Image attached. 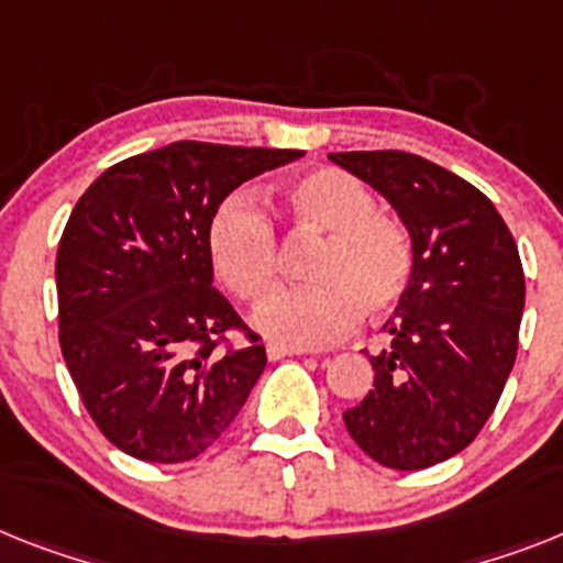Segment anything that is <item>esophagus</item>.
Segmentation results:
<instances>
[{"label":"esophagus","mask_w":563,"mask_h":563,"mask_svg":"<svg viewBox=\"0 0 563 563\" xmlns=\"http://www.w3.org/2000/svg\"><path fill=\"white\" fill-rule=\"evenodd\" d=\"M266 354H268V361H283V357H291V354H306V349H291V346H280V343H268Z\"/></svg>","instance_id":"34e87169"}]
</instances>
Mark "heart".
I'll use <instances>...</instances> for the list:
<instances>
[{
	"label": "heart",
	"instance_id": "heart-1",
	"mask_svg": "<svg viewBox=\"0 0 563 563\" xmlns=\"http://www.w3.org/2000/svg\"><path fill=\"white\" fill-rule=\"evenodd\" d=\"M297 234H314L303 266L309 286L283 291L257 314L268 338L320 346L340 338L357 314L380 318L400 303L415 268L412 238L398 217L377 211L375 194L343 168H314L280 191ZM209 252L238 300L263 303L277 283V238L249 197H229L209 223Z\"/></svg>",
	"mask_w": 563,
	"mask_h": 563
}]
</instances>
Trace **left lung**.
Masks as SVG:
<instances>
[{
	"label": "left lung",
	"instance_id": "obj_1",
	"mask_svg": "<svg viewBox=\"0 0 563 563\" xmlns=\"http://www.w3.org/2000/svg\"><path fill=\"white\" fill-rule=\"evenodd\" d=\"M332 163L398 211L415 249L409 289L372 354L375 386L343 412L349 434L389 470H427L466 450L493 415L518 352V245L478 188L406 151H343Z\"/></svg>",
	"mask_w": 563,
	"mask_h": 563
}]
</instances>
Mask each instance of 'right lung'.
I'll use <instances>...</instances> for the list:
<instances>
[{
    "label": "right lung",
    "instance_id": "1",
    "mask_svg": "<svg viewBox=\"0 0 563 563\" xmlns=\"http://www.w3.org/2000/svg\"><path fill=\"white\" fill-rule=\"evenodd\" d=\"M303 151L172 143L111 165L79 197L56 252L59 346L108 441L183 464L229 429L266 346L214 283L209 223L245 179ZM245 347L219 349L225 331Z\"/></svg>",
    "mask_w": 563,
    "mask_h": 563
}]
</instances>
